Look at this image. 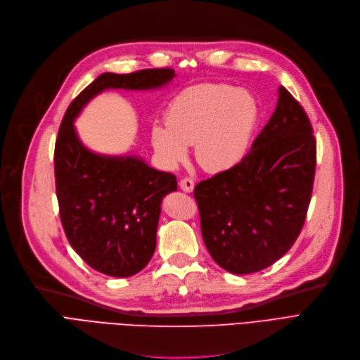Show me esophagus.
<instances>
[{
  "instance_id": "esophagus-1",
  "label": "esophagus",
  "mask_w": 360,
  "mask_h": 360,
  "mask_svg": "<svg viewBox=\"0 0 360 360\" xmlns=\"http://www.w3.org/2000/svg\"><path fill=\"white\" fill-rule=\"evenodd\" d=\"M179 186L182 191L191 193L194 190V181H193V178H184L179 181Z\"/></svg>"
}]
</instances>
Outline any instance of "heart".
Instances as JSON below:
<instances>
[{
  "label": "heart",
  "instance_id": "b5f03b06",
  "mask_svg": "<svg viewBox=\"0 0 360 360\" xmlns=\"http://www.w3.org/2000/svg\"><path fill=\"white\" fill-rule=\"evenodd\" d=\"M166 124L151 128V144L169 166L184 162L195 144L198 163L209 172L238 166L247 155L259 120L256 98L225 84H200L172 98Z\"/></svg>",
  "mask_w": 360,
  "mask_h": 360
}]
</instances>
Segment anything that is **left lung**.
Instances as JSON below:
<instances>
[{
  "instance_id": "8db88e82",
  "label": "left lung",
  "mask_w": 360,
  "mask_h": 360,
  "mask_svg": "<svg viewBox=\"0 0 360 360\" xmlns=\"http://www.w3.org/2000/svg\"><path fill=\"white\" fill-rule=\"evenodd\" d=\"M276 108L244 160L195 185L202 240L225 271L245 275L283 257L304 225L316 141L310 120L281 86Z\"/></svg>"
}]
</instances>
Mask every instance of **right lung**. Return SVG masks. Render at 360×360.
Here are the masks:
<instances>
[{"mask_svg":"<svg viewBox=\"0 0 360 360\" xmlns=\"http://www.w3.org/2000/svg\"><path fill=\"white\" fill-rule=\"evenodd\" d=\"M174 76L167 68L103 73L70 103L61 120L54 148L61 225L75 252L104 275L128 278L147 266L155 250L162 200L176 191V176L134 155L89 151L73 120L104 89H154Z\"/></svg>","mask_w":360,"mask_h":360,"instance_id":"obj_1","label":"right lung"}]
</instances>
